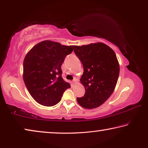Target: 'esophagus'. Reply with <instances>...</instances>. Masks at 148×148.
Listing matches in <instances>:
<instances>
[{"label": "esophagus", "mask_w": 148, "mask_h": 148, "mask_svg": "<svg viewBox=\"0 0 148 148\" xmlns=\"http://www.w3.org/2000/svg\"><path fill=\"white\" fill-rule=\"evenodd\" d=\"M73 81L74 84H77V79L76 78H74V79L73 80Z\"/></svg>", "instance_id": "34e87169"}]
</instances>
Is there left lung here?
<instances>
[{
	"label": "left lung",
	"instance_id": "1",
	"mask_svg": "<svg viewBox=\"0 0 148 148\" xmlns=\"http://www.w3.org/2000/svg\"><path fill=\"white\" fill-rule=\"evenodd\" d=\"M74 52L83 65L80 79L85 94L77 102L85 109L100 106L114 91L119 75V64L115 52L102 42L75 46Z\"/></svg>",
	"mask_w": 148,
	"mask_h": 148
}]
</instances>
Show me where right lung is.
Segmentation results:
<instances>
[{
	"instance_id": "obj_1",
	"label": "right lung",
	"mask_w": 148,
	"mask_h": 148,
	"mask_svg": "<svg viewBox=\"0 0 148 148\" xmlns=\"http://www.w3.org/2000/svg\"><path fill=\"white\" fill-rule=\"evenodd\" d=\"M75 46L44 40L31 48L23 60V79L29 92L37 103L53 106L61 100L71 86L62 77L61 65Z\"/></svg>"
}]
</instances>
